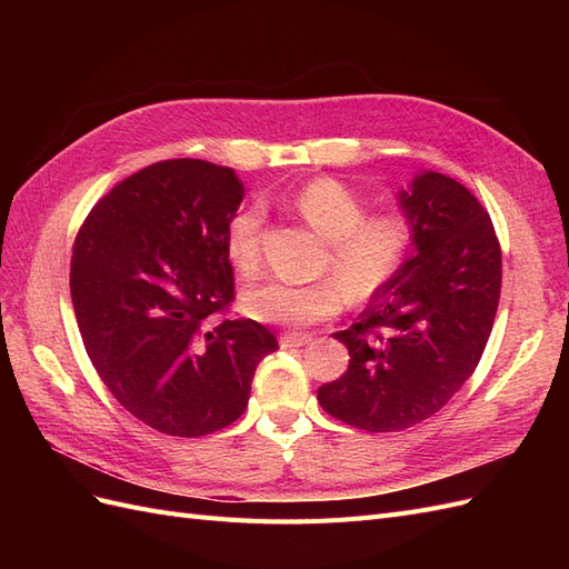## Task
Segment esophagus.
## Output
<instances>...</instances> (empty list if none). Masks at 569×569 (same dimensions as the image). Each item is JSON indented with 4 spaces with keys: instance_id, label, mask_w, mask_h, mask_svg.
I'll return each instance as SVG.
<instances>
[{
    "instance_id": "esophagus-1",
    "label": "esophagus",
    "mask_w": 569,
    "mask_h": 569,
    "mask_svg": "<svg viewBox=\"0 0 569 569\" xmlns=\"http://www.w3.org/2000/svg\"><path fill=\"white\" fill-rule=\"evenodd\" d=\"M313 337L311 335H301V332H287L280 337V347L282 349H297V347H306L311 343Z\"/></svg>"
}]
</instances>
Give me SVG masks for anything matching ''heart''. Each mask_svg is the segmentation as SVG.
I'll list each match as a JSON object with an SVG mask.
<instances>
[{
	"instance_id": "1",
	"label": "heart",
	"mask_w": 569,
	"mask_h": 569,
	"mask_svg": "<svg viewBox=\"0 0 569 569\" xmlns=\"http://www.w3.org/2000/svg\"><path fill=\"white\" fill-rule=\"evenodd\" d=\"M297 211L330 242L325 268L336 278L318 282L263 280L244 291V311L261 322L301 327L337 316L349 295L358 301L382 291L412 247V222L401 211L366 216V201L347 184L320 178L303 184L295 197ZM266 213L258 203L239 209L226 228V251L232 266L251 274L261 261V230Z\"/></svg>"
}]
</instances>
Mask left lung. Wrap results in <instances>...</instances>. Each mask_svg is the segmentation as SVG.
I'll use <instances>...</instances> for the list:
<instances>
[{"label":"left lung","instance_id":"8db88e82","mask_svg":"<svg viewBox=\"0 0 569 569\" xmlns=\"http://www.w3.org/2000/svg\"><path fill=\"white\" fill-rule=\"evenodd\" d=\"M412 251L349 330V370L318 389L332 418L401 432L432 418L475 372L501 297V244L468 187L435 170L399 192Z\"/></svg>","mask_w":569,"mask_h":569}]
</instances>
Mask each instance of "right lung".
Here are the masks:
<instances>
[{"mask_svg": "<svg viewBox=\"0 0 569 569\" xmlns=\"http://www.w3.org/2000/svg\"><path fill=\"white\" fill-rule=\"evenodd\" d=\"M242 199L232 168L159 161L118 182L76 237L84 351L113 399L157 432L194 439L232 425L256 366L278 349L261 322L218 320L234 299L226 228Z\"/></svg>", "mask_w": 569, "mask_h": 569, "instance_id": "1", "label": "right lung"}]
</instances>
